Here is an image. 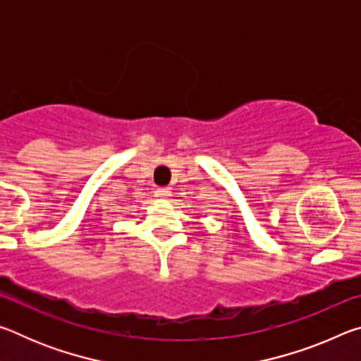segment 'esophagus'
<instances>
[{
	"instance_id": "34e87169",
	"label": "esophagus",
	"mask_w": 361,
	"mask_h": 361,
	"mask_svg": "<svg viewBox=\"0 0 361 361\" xmlns=\"http://www.w3.org/2000/svg\"><path fill=\"white\" fill-rule=\"evenodd\" d=\"M156 195L161 199H167V197H170V189L169 188H157Z\"/></svg>"
}]
</instances>
